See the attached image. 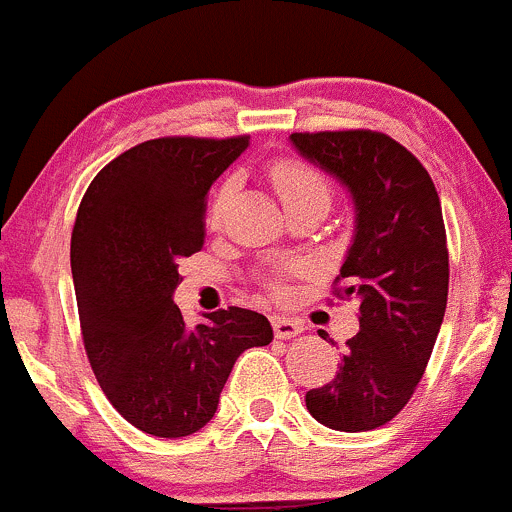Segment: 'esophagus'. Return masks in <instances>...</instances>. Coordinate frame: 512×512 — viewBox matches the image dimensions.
<instances>
[{"label": "esophagus", "instance_id": "obj_1", "mask_svg": "<svg viewBox=\"0 0 512 512\" xmlns=\"http://www.w3.org/2000/svg\"><path fill=\"white\" fill-rule=\"evenodd\" d=\"M271 325H273V335H276L278 340H291V337L303 333V323L295 318H286V315H273Z\"/></svg>", "mask_w": 512, "mask_h": 512}]
</instances>
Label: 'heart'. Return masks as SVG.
<instances>
[{
	"mask_svg": "<svg viewBox=\"0 0 512 512\" xmlns=\"http://www.w3.org/2000/svg\"><path fill=\"white\" fill-rule=\"evenodd\" d=\"M268 175H271L273 187H276L278 197L286 204V209L303 202L330 204V197H333V187H330V179L325 177V172L318 170L313 162L303 160V157H278V160H273ZM234 189V177H226L217 187L212 204H209V221L212 224H219L221 212H224L226 202L234 194Z\"/></svg>",
	"mask_w": 512,
	"mask_h": 512,
	"instance_id": "obj_1",
	"label": "heart"
}]
</instances>
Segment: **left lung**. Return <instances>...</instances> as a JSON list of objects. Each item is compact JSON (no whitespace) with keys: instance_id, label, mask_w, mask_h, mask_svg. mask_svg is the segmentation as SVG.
<instances>
[{"instance_id":"1","label":"left lung","mask_w":512,"mask_h":512,"mask_svg":"<svg viewBox=\"0 0 512 512\" xmlns=\"http://www.w3.org/2000/svg\"><path fill=\"white\" fill-rule=\"evenodd\" d=\"M291 140L350 189L357 209L333 295L360 303V333L347 340L333 382L305 394V407L328 429L370 431L407 407L444 320L449 249L439 192L412 152L377 130Z\"/></svg>"}]
</instances>
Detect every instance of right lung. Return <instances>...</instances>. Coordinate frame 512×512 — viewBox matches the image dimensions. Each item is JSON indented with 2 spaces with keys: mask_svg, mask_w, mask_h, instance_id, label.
I'll list each match as a JSON object with an SVG mask.
<instances>
[{
  "mask_svg": "<svg viewBox=\"0 0 512 512\" xmlns=\"http://www.w3.org/2000/svg\"><path fill=\"white\" fill-rule=\"evenodd\" d=\"M249 135L140 142L103 167L71 234L83 347L100 389L135 429L179 439L217 412L236 357L273 340L249 308L209 313L187 328L172 293L179 263L207 236V197Z\"/></svg>",
  "mask_w": 512,
  "mask_h": 512,
  "instance_id": "right-lung-1",
  "label": "right lung"
}]
</instances>
